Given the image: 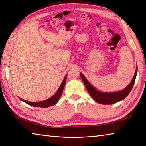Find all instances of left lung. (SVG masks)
<instances>
[{"mask_svg": "<svg viewBox=\"0 0 146 146\" xmlns=\"http://www.w3.org/2000/svg\"><path fill=\"white\" fill-rule=\"evenodd\" d=\"M137 74V66L136 68V70H135V75L132 79L131 83L123 90L115 92H104L99 91L94 87L92 84L89 83V81L86 80V78L82 73H80V76L89 94L94 99V101H96L97 103L102 104H111L121 101L126 98L130 92H131L133 86L134 85Z\"/></svg>", "mask_w": 146, "mask_h": 146, "instance_id": "left-lung-1", "label": "left lung"}]
</instances>
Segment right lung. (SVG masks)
Returning <instances> with one entry per match:
<instances>
[{
	"label": "right lung",
	"instance_id": "add662e5",
	"mask_svg": "<svg viewBox=\"0 0 146 146\" xmlns=\"http://www.w3.org/2000/svg\"><path fill=\"white\" fill-rule=\"evenodd\" d=\"M66 76H67V74L65 76V78H64L63 82L61 83L60 86L59 87L58 90H57V92H56L54 95H53L52 97H50V98L47 99V100L38 101V102H30V101H25V100H24V99H22L20 98H19L20 99V100L24 101V103L28 104L30 106H35V107H42V108H47V107H49L50 106L54 105V104H56V103H58L59 99H60V97L61 96V94H62L64 86H65V85Z\"/></svg>",
	"mask_w": 146,
	"mask_h": 146
}]
</instances>
